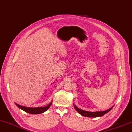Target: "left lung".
I'll return each instance as SVG.
<instances>
[{"mask_svg": "<svg viewBox=\"0 0 132 132\" xmlns=\"http://www.w3.org/2000/svg\"><path fill=\"white\" fill-rule=\"evenodd\" d=\"M74 108L76 110V111L79 113V114L82 115V116H85V117H101L102 116H103L104 114H105L107 113L108 112H109L113 108V106L111 107V108L108 109V110H106V111H102V112H88V111H84V110L80 109L79 108H77L75 105L73 104Z\"/></svg>", "mask_w": 132, "mask_h": 132, "instance_id": "left-lung-1", "label": "left lung"}]
</instances>
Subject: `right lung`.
I'll return each instance as SVG.
<instances>
[{"instance_id": "obj_1", "label": "right lung", "mask_w": 132, "mask_h": 132, "mask_svg": "<svg viewBox=\"0 0 132 132\" xmlns=\"http://www.w3.org/2000/svg\"><path fill=\"white\" fill-rule=\"evenodd\" d=\"M52 101H51L47 106H45L44 107H36V108L23 106L20 105H19L16 103H15V104L18 108H19L20 109H22L23 111L28 113L37 114L43 113H44V112L47 111V110L49 109V108L51 106V105H52Z\"/></svg>"}]
</instances>
